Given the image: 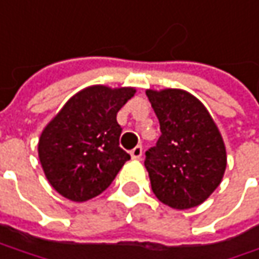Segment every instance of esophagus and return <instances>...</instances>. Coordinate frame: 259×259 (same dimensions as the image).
<instances>
[{
    "instance_id": "obj_1",
    "label": "esophagus",
    "mask_w": 259,
    "mask_h": 259,
    "mask_svg": "<svg viewBox=\"0 0 259 259\" xmlns=\"http://www.w3.org/2000/svg\"><path fill=\"white\" fill-rule=\"evenodd\" d=\"M142 146H136V148H133L132 151H130V157L133 158V160H141V157H142Z\"/></svg>"
}]
</instances>
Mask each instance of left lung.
<instances>
[{
  "label": "left lung",
  "instance_id": "obj_1",
  "mask_svg": "<svg viewBox=\"0 0 259 259\" xmlns=\"http://www.w3.org/2000/svg\"><path fill=\"white\" fill-rule=\"evenodd\" d=\"M161 136L146 151L151 188L175 209L201 205L219 188L227 165L221 133L205 105L183 89H148Z\"/></svg>",
  "mask_w": 259,
  "mask_h": 259
}]
</instances>
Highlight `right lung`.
Here are the masks:
<instances>
[{"label": "right lung", "instance_id": "right-lung-1", "mask_svg": "<svg viewBox=\"0 0 259 259\" xmlns=\"http://www.w3.org/2000/svg\"><path fill=\"white\" fill-rule=\"evenodd\" d=\"M135 88L88 86L73 95L42 130L40 165L61 196L84 202L98 196L115 179L130 155L120 148L117 113Z\"/></svg>", "mask_w": 259, "mask_h": 259}]
</instances>
